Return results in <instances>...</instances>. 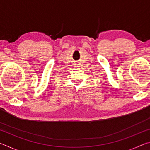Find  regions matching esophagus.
<instances>
[{"label":"esophagus","mask_w":150,"mask_h":150,"mask_svg":"<svg viewBox=\"0 0 150 150\" xmlns=\"http://www.w3.org/2000/svg\"><path fill=\"white\" fill-rule=\"evenodd\" d=\"M75 65H75V66H76V67H79V66H78V65H79V64H77V63H76V64H75Z\"/></svg>","instance_id":"obj_1"}]
</instances>
